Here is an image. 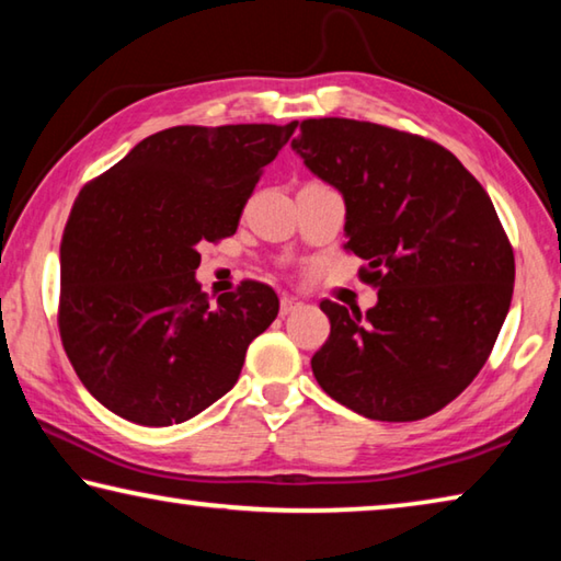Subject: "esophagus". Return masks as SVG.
<instances>
[{
  "label": "esophagus",
  "mask_w": 561,
  "mask_h": 561,
  "mask_svg": "<svg viewBox=\"0 0 561 561\" xmlns=\"http://www.w3.org/2000/svg\"><path fill=\"white\" fill-rule=\"evenodd\" d=\"M301 307H304V301H299L297 297H287V294H284L282 301H279V311H282V317L294 314V311H299Z\"/></svg>",
  "instance_id": "esophagus-1"
}]
</instances>
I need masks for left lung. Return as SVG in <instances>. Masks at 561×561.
Listing matches in <instances>:
<instances>
[{
	"label": "left lung",
	"mask_w": 561,
	"mask_h": 561,
	"mask_svg": "<svg viewBox=\"0 0 561 561\" xmlns=\"http://www.w3.org/2000/svg\"><path fill=\"white\" fill-rule=\"evenodd\" d=\"M291 148L344 195L346 250L378 304L324 299L319 386L371 421H421L485 366L515 287V254L490 195L450 150L351 118L301 121Z\"/></svg>",
	"instance_id": "left-lung-1"
}]
</instances>
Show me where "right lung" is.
Here are the masks:
<instances>
[{"label":"right lung","mask_w":561,"mask_h":561,"mask_svg":"<svg viewBox=\"0 0 561 561\" xmlns=\"http://www.w3.org/2000/svg\"><path fill=\"white\" fill-rule=\"evenodd\" d=\"M294 128L160 130L76 197L61 237L59 331L76 376L108 411L163 428L237 383L279 299L250 279L210 304L197 250L234 234Z\"/></svg>","instance_id":"right-lung-1"}]
</instances>
